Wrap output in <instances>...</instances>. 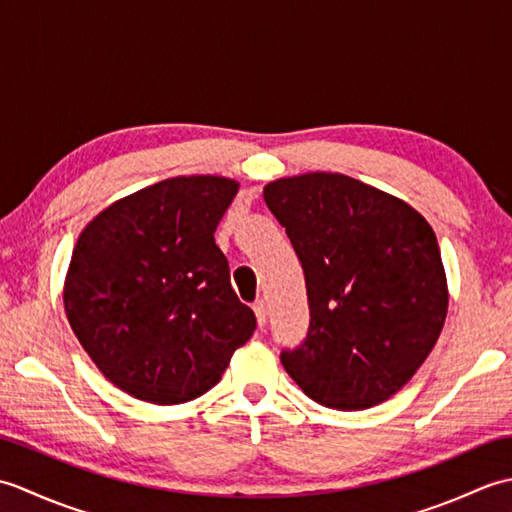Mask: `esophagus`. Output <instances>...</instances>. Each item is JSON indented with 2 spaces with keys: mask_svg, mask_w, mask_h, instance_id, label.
Masks as SVG:
<instances>
[{
  "mask_svg": "<svg viewBox=\"0 0 512 512\" xmlns=\"http://www.w3.org/2000/svg\"><path fill=\"white\" fill-rule=\"evenodd\" d=\"M253 310H255V317H257V323H259V328H264V325H266V321H268V306H266V301H264V299H259V301H255V306H253Z\"/></svg>",
  "mask_w": 512,
  "mask_h": 512,
  "instance_id": "obj_1",
  "label": "esophagus"
}]
</instances>
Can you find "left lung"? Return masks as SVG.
Here are the masks:
<instances>
[{"label":"left lung","mask_w":512,"mask_h":512,"mask_svg":"<svg viewBox=\"0 0 512 512\" xmlns=\"http://www.w3.org/2000/svg\"><path fill=\"white\" fill-rule=\"evenodd\" d=\"M306 275L310 328L281 363L319 405L361 411L405 387L449 308L436 233L394 195L343 173L266 184Z\"/></svg>","instance_id":"1"}]
</instances>
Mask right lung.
I'll list each match as a JSON object with an SVG mask.
<instances>
[{"mask_svg": "<svg viewBox=\"0 0 512 512\" xmlns=\"http://www.w3.org/2000/svg\"><path fill=\"white\" fill-rule=\"evenodd\" d=\"M239 184L178 176L107 206L83 228L63 306L83 350L118 389L180 405L220 383L253 336L215 228Z\"/></svg>", "mask_w": 512, "mask_h": 512, "instance_id": "right-lung-1", "label": "right lung"}]
</instances>
